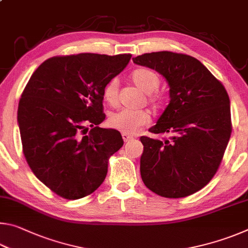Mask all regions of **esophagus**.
Wrapping results in <instances>:
<instances>
[{
  "instance_id": "obj_1",
  "label": "esophagus",
  "mask_w": 248,
  "mask_h": 248,
  "mask_svg": "<svg viewBox=\"0 0 248 248\" xmlns=\"http://www.w3.org/2000/svg\"><path fill=\"white\" fill-rule=\"evenodd\" d=\"M121 136H123V139L124 142H128V141L133 139V136H131V134H129V133H125V132H123Z\"/></svg>"
}]
</instances>
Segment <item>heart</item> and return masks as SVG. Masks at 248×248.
I'll return each instance as SVG.
<instances>
[{"label": "heart", "mask_w": 248, "mask_h": 248, "mask_svg": "<svg viewBox=\"0 0 248 248\" xmlns=\"http://www.w3.org/2000/svg\"><path fill=\"white\" fill-rule=\"evenodd\" d=\"M131 79L140 90L149 94L150 103L154 107H161L165 102V96L158 92H155L159 86L161 79L153 70L140 68L134 70L131 74ZM119 82L117 78H111L104 89V98L108 104L115 105L118 100ZM150 112L145 109L131 110V109H120L110 114L108 124L111 128L125 133H134L142 125L149 123Z\"/></svg>", "instance_id": "b5f03b06"}]
</instances>
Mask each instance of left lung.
<instances>
[{"mask_svg":"<svg viewBox=\"0 0 248 248\" xmlns=\"http://www.w3.org/2000/svg\"><path fill=\"white\" fill-rule=\"evenodd\" d=\"M166 78L170 104L149 131L170 133L164 141L141 137L142 180L166 198L195 194L216 175L228 146L230 98L222 83L196 58L159 51L132 59Z\"/></svg>","mask_w":248,"mask_h":248,"instance_id":"1","label":"left lung"}]
</instances>
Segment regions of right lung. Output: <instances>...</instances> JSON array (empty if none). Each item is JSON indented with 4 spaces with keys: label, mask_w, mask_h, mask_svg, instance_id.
<instances>
[{
    "label": "right lung",
    "mask_w": 248,
    "mask_h": 248,
    "mask_svg": "<svg viewBox=\"0 0 248 248\" xmlns=\"http://www.w3.org/2000/svg\"><path fill=\"white\" fill-rule=\"evenodd\" d=\"M130 59V53L52 57L25 87L17 110L23 153L36 177L62 198L79 199L97 189L109 157L124 145L119 131L98 124L106 117L105 86Z\"/></svg>",
    "instance_id": "1"
}]
</instances>
